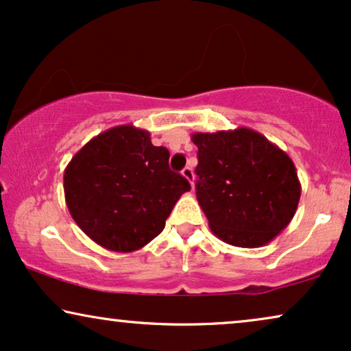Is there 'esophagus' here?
<instances>
[{
  "label": "esophagus",
  "instance_id": "1",
  "mask_svg": "<svg viewBox=\"0 0 351 351\" xmlns=\"http://www.w3.org/2000/svg\"><path fill=\"white\" fill-rule=\"evenodd\" d=\"M181 175H183L184 178L188 180L191 184H193V181H194V171H193V168H191V167L183 168V171H181Z\"/></svg>",
  "mask_w": 351,
  "mask_h": 351
}]
</instances>
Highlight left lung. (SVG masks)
<instances>
[{
	"label": "left lung",
	"instance_id": "1",
	"mask_svg": "<svg viewBox=\"0 0 351 351\" xmlns=\"http://www.w3.org/2000/svg\"><path fill=\"white\" fill-rule=\"evenodd\" d=\"M196 196L212 233L238 247L267 245L293 219L301 196L287 152L250 128L194 132Z\"/></svg>",
	"mask_w": 351,
	"mask_h": 351
}]
</instances>
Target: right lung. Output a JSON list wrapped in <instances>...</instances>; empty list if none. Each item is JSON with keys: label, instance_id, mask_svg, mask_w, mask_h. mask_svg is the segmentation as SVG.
Wrapping results in <instances>:
<instances>
[{"label": "right lung", "instance_id": "obj_1", "mask_svg": "<svg viewBox=\"0 0 351 351\" xmlns=\"http://www.w3.org/2000/svg\"><path fill=\"white\" fill-rule=\"evenodd\" d=\"M170 152L149 131L121 124L92 137L64 170L71 217L108 251L132 252L165 228L189 181L168 167Z\"/></svg>", "mask_w": 351, "mask_h": 351}]
</instances>
